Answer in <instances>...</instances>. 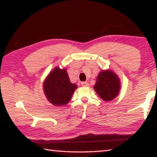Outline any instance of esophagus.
Segmentation results:
<instances>
[{
    "label": "esophagus",
    "instance_id": "esophagus-1",
    "mask_svg": "<svg viewBox=\"0 0 157 157\" xmlns=\"http://www.w3.org/2000/svg\"><path fill=\"white\" fill-rule=\"evenodd\" d=\"M81 85H82V86H83V87H87V86H88V82H81Z\"/></svg>",
    "mask_w": 157,
    "mask_h": 157
}]
</instances>
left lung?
<instances>
[{"mask_svg":"<svg viewBox=\"0 0 157 157\" xmlns=\"http://www.w3.org/2000/svg\"><path fill=\"white\" fill-rule=\"evenodd\" d=\"M120 89V78L115 72L107 69L99 73L94 90L103 100L107 102L112 100L118 95Z\"/></svg>","mask_w":157,"mask_h":157,"instance_id":"obj_1","label":"left lung"}]
</instances>
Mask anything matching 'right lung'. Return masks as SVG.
<instances>
[{"instance_id": "add662e5", "label": "right lung", "mask_w": 157, "mask_h": 157, "mask_svg": "<svg viewBox=\"0 0 157 157\" xmlns=\"http://www.w3.org/2000/svg\"><path fill=\"white\" fill-rule=\"evenodd\" d=\"M43 88L47 100L53 105L61 107L70 101L77 85L71 83L66 69L56 67L45 78Z\"/></svg>"}]
</instances>
